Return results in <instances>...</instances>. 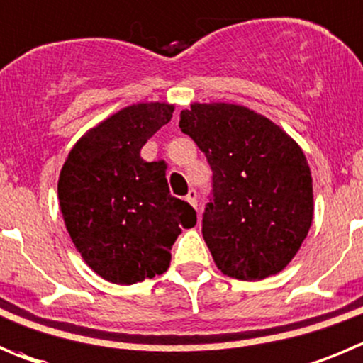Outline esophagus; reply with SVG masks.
Returning a JSON list of instances; mask_svg holds the SVG:
<instances>
[{"label":"esophagus","instance_id":"esophagus-1","mask_svg":"<svg viewBox=\"0 0 363 363\" xmlns=\"http://www.w3.org/2000/svg\"><path fill=\"white\" fill-rule=\"evenodd\" d=\"M185 199H187L189 205H192L194 208H198V192H196L194 189H192V191H189V194L185 196Z\"/></svg>","mask_w":363,"mask_h":363}]
</instances>
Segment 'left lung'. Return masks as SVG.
<instances>
[{
	"label": "left lung",
	"mask_w": 363,
	"mask_h": 363,
	"mask_svg": "<svg viewBox=\"0 0 363 363\" xmlns=\"http://www.w3.org/2000/svg\"><path fill=\"white\" fill-rule=\"evenodd\" d=\"M179 128L213 172L201 231L217 269L246 281L278 274L313 219L301 147L271 119L231 103H194L179 113Z\"/></svg>",
	"instance_id": "8db88e82"
}]
</instances>
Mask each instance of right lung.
I'll return each mask as SVG.
<instances>
[{"label":"right lung","instance_id":"add662e5","mask_svg":"<svg viewBox=\"0 0 363 363\" xmlns=\"http://www.w3.org/2000/svg\"><path fill=\"white\" fill-rule=\"evenodd\" d=\"M169 103H137L91 128L69 151L58 201L72 244L85 264L119 285L167 271L182 226L196 210L169 192L164 162L140 150L171 121Z\"/></svg>","mask_w":363,"mask_h":363}]
</instances>
